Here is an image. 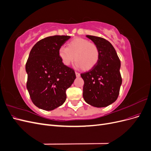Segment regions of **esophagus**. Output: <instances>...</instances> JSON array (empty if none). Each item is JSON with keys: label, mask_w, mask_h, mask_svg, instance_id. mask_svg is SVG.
Instances as JSON below:
<instances>
[{"label": "esophagus", "mask_w": 151, "mask_h": 151, "mask_svg": "<svg viewBox=\"0 0 151 151\" xmlns=\"http://www.w3.org/2000/svg\"><path fill=\"white\" fill-rule=\"evenodd\" d=\"M76 77H79L81 76L79 73V72H76Z\"/></svg>", "instance_id": "1"}]
</instances>
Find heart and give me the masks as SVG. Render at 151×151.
Instances as JSON below:
<instances>
[{"instance_id":"obj_1","label":"heart","mask_w":151,"mask_h":151,"mask_svg":"<svg viewBox=\"0 0 151 151\" xmlns=\"http://www.w3.org/2000/svg\"><path fill=\"white\" fill-rule=\"evenodd\" d=\"M58 55L63 65H69L74 61L76 67L87 70L96 65L99 58L98 47L86 39L77 38L67 44V47L59 48Z\"/></svg>"}]
</instances>
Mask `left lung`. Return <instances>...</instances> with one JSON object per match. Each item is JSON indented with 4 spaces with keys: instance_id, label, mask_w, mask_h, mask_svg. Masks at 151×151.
I'll return each instance as SVG.
<instances>
[{
    "instance_id": "8db88e82",
    "label": "left lung",
    "mask_w": 151,
    "mask_h": 151,
    "mask_svg": "<svg viewBox=\"0 0 151 151\" xmlns=\"http://www.w3.org/2000/svg\"><path fill=\"white\" fill-rule=\"evenodd\" d=\"M98 47L99 58L96 65L81 74L84 81L83 98L91 106L102 108L115 102L119 94L122 80L121 63L115 49L108 41L86 35Z\"/></svg>"
}]
</instances>
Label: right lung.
I'll list each match as a JSON object with an SVG mask.
<instances>
[{"instance_id": "obj_1", "label": "right lung", "mask_w": 151, "mask_h": 151, "mask_svg": "<svg viewBox=\"0 0 151 151\" xmlns=\"http://www.w3.org/2000/svg\"><path fill=\"white\" fill-rule=\"evenodd\" d=\"M70 36L55 35L41 40L32 48L26 64V87L32 101L47 111L62 106L66 90L76 78L74 70L62 62L58 50Z\"/></svg>"}]
</instances>
